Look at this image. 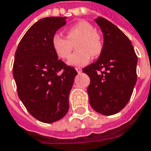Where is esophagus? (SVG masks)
<instances>
[{
  "label": "esophagus",
  "mask_w": 151,
  "mask_h": 151,
  "mask_svg": "<svg viewBox=\"0 0 151 151\" xmlns=\"http://www.w3.org/2000/svg\"><path fill=\"white\" fill-rule=\"evenodd\" d=\"M76 72H78V73H81L82 72V68H76Z\"/></svg>",
  "instance_id": "1"
}]
</instances>
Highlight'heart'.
Listing matches in <instances>:
<instances>
[{
    "instance_id": "1",
    "label": "heart",
    "mask_w": 151,
    "mask_h": 151,
    "mask_svg": "<svg viewBox=\"0 0 151 151\" xmlns=\"http://www.w3.org/2000/svg\"><path fill=\"white\" fill-rule=\"evenodd\" d=\"M68 64L72 66H83L90 61L91 56L98 57L103 50V40L95 28L88 22L80 20L66 30V38L55 34L52 38V46L56 54L63 60L68 59L73 49Z\"/></svg>"
}]
</instances>
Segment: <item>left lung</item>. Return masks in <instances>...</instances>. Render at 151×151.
<instances>
[{"mask_svg": "<svg viewBox=\"0 0 151 151\" xmlns=\"http://www.w3.org/2000/svg\"><path fill=\"white\" fill-rule=\"evenodd\" d=\"M95 22L103 33V50L97 61L83 72L91 79L87 93L92 108L103 115H113L124 108L132 94L137 56L129 38L116 26L100 16Z\"/></svg>", "mask_w": 151, "mask_h": 151, "instance_id": "8db88e82", "label": "left lung"}]
</instances>
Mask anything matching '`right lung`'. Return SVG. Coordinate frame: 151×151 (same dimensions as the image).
Masks as SVG:
<instances>
[{"instance_id": "1", "label": "right lung", "mask_w": 151, "mask_h": 151, "mask_svg": "<svg viewBox=\"0 0 151 151\" xmlns=\"http://www.w3.org/2000/svg\"><path fill=\"white\" fill-rule=\"evenodd\" d=\"M66 17L43 18L29 28L15 53L13 76L18 96L34 117L43 123L60 120L69 109L68 96L77 72L58 59L52 46Z\"/></svg>"}]
</instances>
